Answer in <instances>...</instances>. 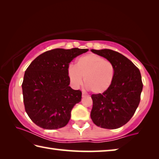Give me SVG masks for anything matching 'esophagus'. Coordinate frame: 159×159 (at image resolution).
I'll return each mask as SVG.
<instances>
[{
  "label": "esophagus",
  "instance_id": "esophagus-1",
  "mask_svg": "<svg viewBox=\"0 0 159 159\" xmlns=\"http://www.w3.org/2000/svg\"><path fill=\"white\" fill-rule=\"evenodd\" d=\"M82 97H83V98H85V97H88V95H86L85 93H82Z\"/></svg>",
  "mask_w": 159,
  "mask_h": 159
}]
</instances>
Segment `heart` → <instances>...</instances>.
<instances>
[{"mask_svg":"<svg viewBox=\"0 0 159 159\" xmlns=\"http://www.w3.org/2000/svg\"><path fill=\"white\" fill-rule=\"evenodd\" d=\"M69 79L75 87L83 83L94 94H102L111 87L114 79L115 69L111 61L95 54H88L77 60L76 66L68 69Z\"/></svg>","mask_w":159,"mask_h":159,"instance_id":"b5f03b06","label":"heart"}]
</instances>
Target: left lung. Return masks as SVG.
I'll return each instance as SVG.
<instances>
[{
    "instance_id": "left-lung-1",
    "label": "left lung",
    "mask_w": 159,
    "mask_h": 159,
    "mask_svg": "<svg viewBox=\"0 0 159 159\" xmlns=\"http://www.w3.org/2000/svg\"><path fill=\"white\" fill-rule=\"evenodd\" d=\"M111 61L115 75L109 89L102 94L91 95L93 105L90 117L99 127L116 129L133 117L140 102L143 88L140 71L124 55L112 50H91Z\"/></svg>"
}]
</instances>
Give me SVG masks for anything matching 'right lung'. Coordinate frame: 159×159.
Returning a JSON list of instances; mask_svg holds the SVG:
<instances>
[{"instance_id": "add662e5", "label": "right lung", "mask_w": 159, "mask_h": 159, "mask_svg": "<svg viewBox=\"0 0 159 159\" xmlns=\"http://www.w3.org/2000/svg\"><path fill=\"white\" fill-rule=\"evenodd\" d=\"M88 49L57 48L46 51L26 69L21 87L26 114L35 124L56 130L65 126L82 93L69 86V63Z\"/></svg>"}]
</instances>
